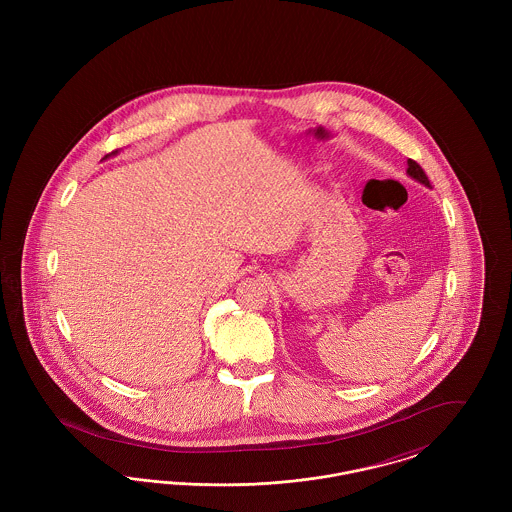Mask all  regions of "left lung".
Segmentation results:
<instances>
[{"mask_svg": "<svg viewBox=\"0 0 512 512\" xmlns=\"http://www.w3.org/2000/svg\"><path fill=\"white\" fill-rule=\"evenodd\" d=\"M409 176H413L414 180H418V182H422L424 186H430V180H428V176H426V172L422 171V167L413 161V159H409Z\"/></svg>", "mask_w": 512, "mask_h": 512, "instance_id": "left-lung-1", "label": "left lung"}]
</instances>
